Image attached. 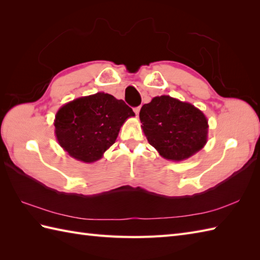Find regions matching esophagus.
I'll list each match as a JSON object with an SVG mask.
<instances>
[{"instance_id": "1", "label": "esophagus", "mask_w": 260, "mask_h": 260, "mask_svg": "<svg viewBox=\"0 0 260 260\" xmlns=\"http://www.w3.org/2000/svg\"><path fill=\"white\" fill-rule=\"evenodd\" d=\"M140 110H141V107H140V106L134 108V113L136 114V116H139V114H140Z\"/></svg>"}]
</instances>
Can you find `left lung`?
Listing matches in <instances>:
<instances>
[{
	"instance_id": "1",
	"label": "left lung",
	"mask_w": 260,
	"mask_h": 260,
	"mask_svg": "<svg viewBox=\"0 0 260 260\" xmlns=\"http://www.w3.org/2000/svg\"><path fill=\"white\" fill-rule=\"evenodd\" d=\"M142 128L159 155L183 161L206 145L208 120L200 109L170 96L154 97L140 112Z\"/></svg>"
}]
</instances>
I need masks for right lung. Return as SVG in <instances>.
<instances>
[{
	"label": "right lung",
	"instance_id": "1",
	"mask_svg": "<svg viewBox=\"0 0 260 260\" xmlns=\"http://www.w3.org/2000/svg\"><path fill=\"white\" fill-rule=\"evenodd\" d=\"M132 116L133 109L124 101L97 92L63 105L54 119V133L70 156L91 163L114 144L121 125Z\"/></svg>",
	"mask_w": 260,
	"mask_h": 260
}]
</instances>
